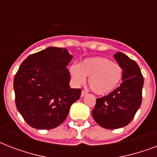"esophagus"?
Masks as SVG:
<instances>
[{
    "label": "esophagus",
    "instance_id": "esophagus-1",
    "mask_svg": "<svg viewBox=\"0 0 157 157\" xmlns=\"http://www.w3.org/2000/svg\"><path fill=\"white\" fill-rule=\"evenodd\" d=\"M86 94H87V92H86V91H85V90L81 91V97H84V96H86Z\"/></svg>",
    "mask_w": 157,
    "mask_h": 157
}]
</instances>
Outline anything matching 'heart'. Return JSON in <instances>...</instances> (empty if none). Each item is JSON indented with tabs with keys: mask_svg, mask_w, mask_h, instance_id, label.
<instances>
[{
	"mask_svg": "<svg viewBox=\"0 0 157 157\" xmlns=\"http://www.w3.org/2000/svg\"><path fill=\"white\" fill-rule=\"evenodd\" d=\"M70 73L74 83L80 86L89 77L91 90L98 95L111 93L120 84L123 69L118 63L103 57H92L85 59L80 64L70 67Z\"/></svg>",
	"mask_w": 157,
	"mask_h": 157,
	"instance_id": "heart-1",
	"label": "heart"
}]
</instances>
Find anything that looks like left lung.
Here are the masks:
<instances>
[{
    "instance_id": "obj_1",
    "label": "left lung",
    "mask_w": 157,
    "mask_h": 157,
    "mask_svg": "<svg viewBox=\"0 0 157 157\" xmlns=\"http://www.w3.org/2000/svg\"><path fill=\"white\" fill-rule=\"evenodd\" d=\"M123 69L122 83L103 98H97L92 116L105 129L124 127L134 118L142 103L144 76L137 63L121 52L114 54Z\"/></svg>"
}]
</instances>
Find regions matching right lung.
I'll return each instance as SVG.
<instances>
[{"mask_svg":"<svg viewBox=\"0 0 157 157\" xmlns=\"http://www.w3.org/2000/svg\"><path fill=\"white\" fill-rule=\"evenodd\" d=\"M72 55L67 49L48 47L31 54L13 79L17 109L33 128L51 129L65 121L81 89H71L67 68Z\"/></svg>","mask_w":157,"mask_h":157,"instance_id":"add662e5","label":"right lung"}]
</instances>
